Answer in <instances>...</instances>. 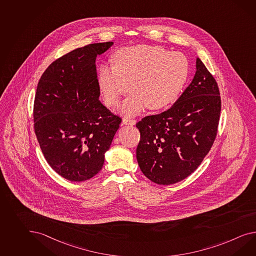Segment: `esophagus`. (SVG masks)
Returning a JSON list of instances; mask_svg holds the SVG:
<instances>
[{
	"label": "esophagus",
	"instance_id": "obj_1",
	"mask_svg": "<svg viewBox=\"0 0 256 256\" xmlns=\"http://www.w3.org/2000/svg\"><path fill=\"white\" fill-rule=\"evenodd\" d=\"M122 124L126 125H134L136 124V120H129V118H124Z\"/></svg>",
	"mask_w": 256,
	"mask_h": 256
}]
</instances>
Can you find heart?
Returning <instances> with one entry per match:
<instances>
[{"instance_id": "1", "label": "heart", "mask_w": 256, "mask_h": 256, "mask_svg": "<svg viewBox=\"0 0 256 256\" xmlns=\"http://www.w3.org/2000/svg\"><path fill=\"white\" fill-rule=\"evenodd\" d=\"M114 64H101L98 82L106 104L115 106L120 96L132 92L122 106L130 117L148 106L151 110L164 108L176 100L186 82L190 65L183 54L160 46H128L113 54Z\"/></svg>"}]
</instances>
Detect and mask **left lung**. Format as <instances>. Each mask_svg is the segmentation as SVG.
<instances>
[{
	"label": "left lung",
	"instance_id": "1",
	"mask_svg": "<svg viewBox=\"0 0 256 256\" xmlns=\"http://www.w3.org/2000/svg\"><path fill=\"white\" fill-rule=\"evenodd\" d=\"M188 87L166 112L146 116L136 127L139 167L158 184L182 181L197 169L216 138L221 96L216 80L202 61Z\"/></svg>",
	"mask_w": 256,
	"mask_h": 256
}]
</instances>
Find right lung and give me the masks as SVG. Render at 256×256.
I'll list each match as a JSON object with an SVG mask.
<instances>
[{
  "label": "right lung",
  "mask_w": 256,
  "mask_h": 256,
  "mask_svg": "<svg viewBox=\"0 0 256 256\" xmlns=\"http://www.w3.org/2000/svg\"><path fill=\"white\" fill-rule=\"evenodd\" d=\"M112 44H91L62 56L37 86L35 134L48 164L70 181H86L98 174L122 122L99 101L96 58Z\"/></svg>",
  "instance_id": "1"
}]
</instances>
